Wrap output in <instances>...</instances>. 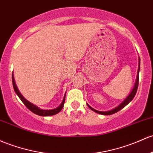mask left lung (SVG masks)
<instances>
[{
    "label": "left lung",
    "mask_w": 153,
    "mask_h": 153,
    "mask_svg": "<svg viewBox=\"0 0 153 153\" xmlns=\"http://www.w3.org/2000/svg\"><path fill=\"white\" fill-rule=\"evenodd\" d=\"M139 61H140V59H139ZM139 65H140V62H139ZM139 69H140V67L139 66V69H138V74H139ZM138 85H139V75H137V81H136V83H135V85H134L133 90H132V91L131 92L130 94L128 95V97H127L126 99L124 101L122 102L121 104H120L119 106H117V107H115V109H113V110H110V111H105V112H102V111H98V110H96L94 109H93L92 107H91L89 105H88V106L89 108L91 109V110H93V111H94L95 112H97V113H99V114H101V115H112V114H114L115 113V112H118L119 110H120L121 109H123L124 107L126 106L132 100L134 99V96H135L136 93H137V88H138Z\"/></svg>",
    "instance_id": "left-lung-1"
}]
</instances>
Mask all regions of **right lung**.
<instances>
[{"mask_svg":"<svg viewBox=\"0 0 153 153\" xmlns=\"http://www.w3.org/2000/svg\"><path fill=\"white\" fill-rule=\"evenodd\" d=\"M12 83H13V87H14V89L16 92V94L18 95V97H19L20 100H22V102L24 103V105L27 107L28 109L30 110L31 112H33V113L36 114V115H41V116H50V115H56L57 114L58 112H59L62 110V109L63 108L64 104H65V96L63 99V101L62 102L61 105H59L58 107L56 108L53 109V110H41V109L38 108V107H36V105H33L32 103H30V102H28L27 100H25V99L23 97V96L20 94V92L18 90L17 87H16V83H15L14 81V75L12 74Z\"/></svg>","mask_w":153,"mask_h":153,"instance_id":"right-lung-1","label":"right lung"}]
</instances>
